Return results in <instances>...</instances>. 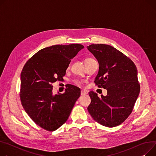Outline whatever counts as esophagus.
Instances as JSON below:
<instances>
[{"label":"esophagus","mask_w":156,"mask_h":156,"mask_svg":"<svg viewBox=\"0 0 156 156\" xmlns=\"http://www.w3.org/2000/svg\"><path fill=\"white\" fill-rule=\"evenodd\" d=\"M87 93L86 91H85V90H82V91H81V95H82V96L85 95H87Z\"/></svg>","instance_id":"esophagus-1"}]
</instances>
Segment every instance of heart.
<instances>
[{
    "label": "heart",
    "instance_id": "heart-1",
    "mask_svg": "<svg viewBox=\"0 0 156 156\" xmlns=\"http://www.w3.org/2000/svg\"><path fill=\"white\" fill-rule=\"evenodd\" d=\"M94 61V59H93V58H87L85 59V65H87V64L90 63V62H91V61ZM76 83H77L78 84L79 83L78 82H76Z\"/></svg>",
    "mask_w": 156,
    "mask_h": 156
}]
</instances>
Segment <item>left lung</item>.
I'll return each mask as SVG.
<instances>
[{"label": "left lung", "instance_id": "8db88e82", "mask_svg": "<svg viewBox=\"0 0 156 156\" xmlns=\"http://www.w3.org/2000/svg\"><path fill=\"white\" fill-rule=\"evenodd\" d=\"M87 49L99 64L96 85L107 90V96L89 92L91 103L88 111L101 125L113 127L120 125L130 115L140 92L137 69L133 62L110 45L91 44Z\"/></svg>", "mask_w": 156, "mask_h": 156}]
</instances>
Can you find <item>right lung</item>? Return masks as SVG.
<instances>
[{"instance_id":"add662e5","label":"right lung","mask_w":156,"mask_h":156,"mask_svg":"<svg viewBox=\"0 0 156 156\" xmlns=\"http://www.w3.org/2000/svg\"><path fill=\"white\" fill-rule=\"evenodd\" d=\"M84 46L54 45L39 50L25 64L20 74V98L29 117L48 131H55L68 120L81 90L69 85L64 93H53L52 84L63 80L73 58Z\"/></svg>"}]
</instances>
